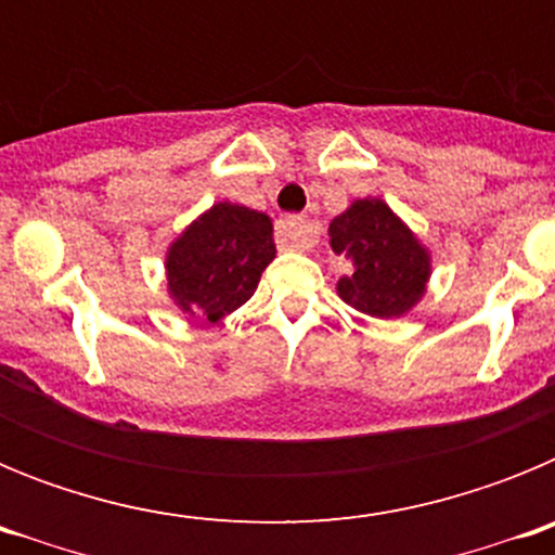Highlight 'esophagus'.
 <instances>
[{
  "mask_svg": "<svg viewBox=\"0 0 555 555\" xmlns=\"http://www.w3.org/2000/svg\"><path fill=\"white\" fill-rule=\"evenodd\" d=\"M278 244L286 249H311L317 244V228L302 217H283L278 222Z\"/></svg>",
  "mask_w": 555,
  "mask_h": 555,
  "instance_id": "esophagus-1",
  "label": "esophagus"
}]
</instances>
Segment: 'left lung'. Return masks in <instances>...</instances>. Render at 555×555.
Listing matches in <instances>:
<instances>
[{"label": "left lung", "instance_id": "obj_1", "mask_svg": "<svg viewBox=\"0 0 555 555\" xmlns=\"http://www.w3.org/2000/svg\"><path fill=\"white\" fill-rule=\"evenodd\" d=\"M327 233L333 253H347L356 267L336 283L347 306L377 320H395L423 300L430 253L384 199H356L333 219Z\"/></svg>", "mask_w": 555, "mask_h": 555}]
</instances>
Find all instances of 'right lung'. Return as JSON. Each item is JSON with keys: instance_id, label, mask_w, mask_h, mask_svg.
I'll return each mask as SVG.
<instances>
[{"instance_id": "add662e5", "label": "right lung", "mask_w": 555, "mask_h": 555, "mask_svg": "<svg viewBox=\"0 0 555 555\" xmlns=\"http://www.w3.org/2000/svg\"><path fill=\"white\" fill-rule=\"evenodd\" d=\"M272 219L247 205L217 203L166 249V288L191 320L219 322L242 308L274 258Z\"/></svg>"}]
</instances>
